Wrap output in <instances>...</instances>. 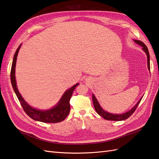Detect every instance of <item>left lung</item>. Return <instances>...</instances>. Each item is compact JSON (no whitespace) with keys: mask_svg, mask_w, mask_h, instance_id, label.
Returning <instances> with one entry per match:
<instances>
[{"mask_svg":"<svg viewBox=\"0 0 159 159\" xmlns=\"http://www.w3.org/2000/svg\"><path fill=\"white\" fill-rule=\"evenodd\" d=\"M137 44H139V46H141L142 47V49L146 52V55H147V58H148V70L150 71V55H149V52H148V49L147 48V46L144 44V43H143L142 42L139 41V40H134ZM142 99V98L138 101V102L136 104V105L134 106L133 109H132L130 111H128V112L121 114V115H117V114H112V113H109L108 112H106L104 111L101 107L100 106V104L98 102V100H96V97L94 96V95H92V100H93V106L94 108H95V110L96 112L98 113L100 116H102L104 119H105L107 120H112V121H121V120H124L128 119L132 114H133L134 111L137 109V108L139 105V104L140 103V101Z\"/></svg>","mask_w":159,"mask_h":159,"instance_id":"left-lung-1","label":"left lung"}]
</instances>
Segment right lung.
<instances>
[{"label": "right lung", "instance_id": "1", "mask_svg": "<svg viewBox=\"0 0 159 159\" xmlns=\"http://www.w3.org/2000/svg\"><path fill=\"white\" fill-rule=\"evenodd\" d=\"M20 46H21V44L19 46L15 53L14 57H13L11 69V82L13 89L14 90L16 96L18 97V98L20 102V104H21L24 111H25V112L30 117L32 118L33 120L42 121V122L57 123L64 120L67 117V116H68L70 111V100L71 98V97H72L74 89H75L76 87L78 85H79V84L77 83L76 85H74V86L71 87L70 89L67 90L66 92L64 93L59 103L57 104V105L52 108V109L47 111H40L38 109H35L34 108H32L25 102V100L23 99V98L20 95L18 89H17L16 86L15 68L17 56H18V53L20 48Z\"/></svg>", "mask_w": 159, "mask_h": 159}]
</instances>
